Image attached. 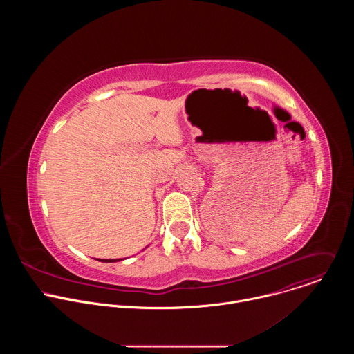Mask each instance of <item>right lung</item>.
Returning a JSON list of instances; mask_svg holds the SVG:
<instances>
[{"mask_svg":"<svg viewBox=\"0 0 354 354\" xmlns=\"http://www.w3.org/2000/svg\"><path fill=\"white\" fill-rule=\"evenodd\" d=\"M116 261H120V259H104L102 262H116Z\"/></svg>","mask_w":354,"mask_h":354,"instance_id":"obj_1","label":"right lung"}]
</instances>
